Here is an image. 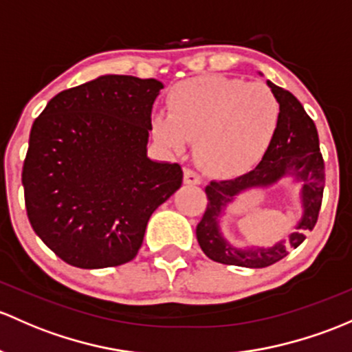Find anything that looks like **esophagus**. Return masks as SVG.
Listing matches in <instances>:
<instances>
[{
  "instance_id": "obj_1",
  "label": "esophagus",
  "mask_w": 352,
  "mask_h": 352,
  "mask_svg": "<svg viewBox=\"0 0 352 352\" xmlns=\"http://www.w3.org/2000/svg\"><path fill=\"white\" fill-rule=\"evenodd\" d=\"M184 182L188 184V186H199V184L202 182V179L199 173L194 172V170L186 168V172H184Z\"/></svg>"
}]
</instances>
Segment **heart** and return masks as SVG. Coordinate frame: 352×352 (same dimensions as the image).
Segmentation results:
<instances>
[{
  "mask_svg": "<svg viewBox=\"0 0 352 352\" xmlns=\"http://www.w3.org/2000/svg\"><path fill=\"white\" fill-rule=\"evenodd\" d=\"M168 113L153 114L155 138L186 151L197 140V160L207 172L229 175L256 164L280 123V101L263 82L202 76L179 82L166 98Z\"/></svg>",
  "mask_w": 352,
  "mask_h": 352,
  "instance_id": "heart-1",
  "label": "heart"
}]
</instances>
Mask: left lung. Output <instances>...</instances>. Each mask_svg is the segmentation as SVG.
Segmentation results:
<instances>
[{"label":"left lung","instance_id":"1","mask_svg":"<svg viewBox=\"0 0 352 352\" xmlns=\"http://www.w3.org/2000/svg\"><path fill=\"white\" fill-rule=\"evenodd\" d=\"M280 101V123L261 162L251 172L229 180H212L206 187L207 209L195 234L201 250L210 260L223 265L265 268L280 261L290 248L300 246L305 232L312 231L319 217L325 182L324 160L319 150V135L314 121L292 92L266 80ZM290 176L301 184L302 217L288 240L270 248H238L229 243L220 229L225 210L243 191L267 188Z\"/></svg>","mask_w":352,"mask_h":352}]
</instances>
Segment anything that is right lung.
<instances>
[{"instance_id": "add662e5", "label": "right lung", "mask_w": 352, "mask_h": 352, "mask_svg": "<svg viewBox=\"0 0 352 352\" xmlns=\"http://www.w3.org/2000/svg\"><path fill=\"white\" fill-rule=\"evenodd\" d=\"M160 89L106 74L58 92L33 123L21 173L28 221L65 263L131 261L151 214L182 186L179 164L146 155Z\"/></svg>"}]
</instances>
